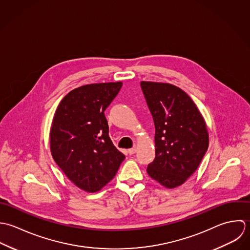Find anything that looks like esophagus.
<instances>
[{
    "instance_id": "34e87169",
    "label": "esophagus",
    "mask_w": 250,
    "mask_h": 250,
    "mask_svg": "<svg viewBox=\"0 0 250 250\" xmlns=\"http://www.w3.org/2000/svg\"><path fill=\"white\" fill-rule=\"evenodd\" d=\"M127 152L131 155V154H134L135 152H136V148H131V149H129V150H127Z\"/></svg>"
}]
</instances>
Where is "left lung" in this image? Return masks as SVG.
I'll return each instance as SVG.
<instances>
[{
  "instance_id": "1",
  "label": "left lung",
  "mask_w": 250,
  "mask_h": 250,
  "mask_svg": "<svg viewBox=\"0 0 250 250\" xmlns=\"http://www.w3.org/2000/svg\"><path fill=\"white\" fill-rule=\"evenodd\" d=\"M140 85L155 127V157L147 172L163 187L177 188L196 171L208 150L205 120L180 88L146 81Z\"/></svg>"
}]
</instances>
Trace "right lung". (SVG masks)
I'll return each mask as SVG.
<instances>
[{"label":"right lung","mask_w":250,"mask_h":250,"mask_svg":"<svg viewBox=\"0 0 250 250\" xmlns=\"http://www.w3.org/2000/svg\"><path fill=\"white\" fill-rule=\"evenodd\" d=\"M122 85L99 83L74 89L60 102L54 115L52 156L65 176L88 192L106 186L125 157L113 145L104 115Z\"/></svg>","instance_id":"add662e5"}]
</instances>
